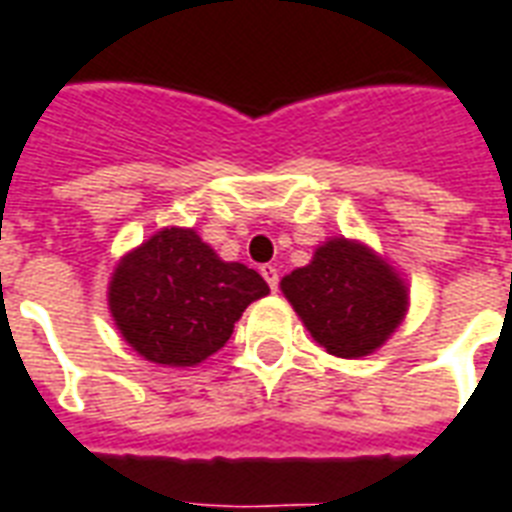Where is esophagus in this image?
Wrapping results in <instances>:
<instances>
[{
  "label": "esophagus",
  "instance_id": "1",
  "mask_svg": "<svg viewBox=\"0 0 512 512\" xmlns=\"http://www.w3.org/2000/svg\"><path fill=\"white\" fill-rule=\"evenodd\" d=\"M260 274H263V279L268 282V287L276 293V287H279V271H276V266H263L260 268Z\"/></svg>",
  "mask_w": 512,
  "mask_h": 512
}]
</instances>
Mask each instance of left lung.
Returning a JSON list of instances; mask_svg holds the SVG:
<instances>
[{
    "label": "left lung",
    "instance_id": "obj_1",
    "mask_svg": "<svg viewBox=\"0 0 512 512\" xmlns=\"http://www.w3.org/2000/svg\"><path fill=\"white\" fill-rule=\"evenodd\" d=\"M282 293L314 342L339 358L377 350L407 312V287L399 274L347 238L320 246L309 266L282 279Z\"/></svg>",
    "mask_w": 512,
    "mask_h": 512
}]
</instances>
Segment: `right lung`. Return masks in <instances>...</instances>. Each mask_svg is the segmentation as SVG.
I'll use <instances>...</instances> for the list:
<instances>
[{
  "instance_id": "add662e5",
  "label": "right lung",
  "mask_w": 512,
  "mask_h": 512,
  "mask_svg": "<svg viewBox=\"0 0 512 512\" xmlns=\"http://www.w3.org/2000/svg\"><path fill=\"white\" fill-rule=\"evenodd\" d=\"M266 293L255 268L219 260L195 230L165 227L116 266L108 306L146 361L195 366L225 347L241 312Z\"/></svg>"
}]
</instances>
